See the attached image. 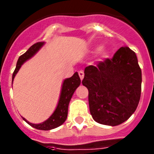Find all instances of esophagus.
I'll return each instance as SVG.
<instances>
[{
    "mask_svg": "<svg viewBox=\"0 0 154 154\" xmlns=\"http://www.w3.org/2000/svg\"><path fill=\"white\" fill-rule=\"evenodd\" d=\"M78 74H79V77H80V78H81V80H82L83 78H84L85 74H84V72H83L82 70H81V71H79V72H78Z\"/></svg>",
    "mask_w": 154,
    "mask_h": 154,
    "instance_id": "esophagus-1",
    "label": "esophagus"
}]
</instances>
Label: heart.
<instances>
[{
  "label": "heart",
  "instance_id": "b5f03b06",
  "mask_svg": "<svg viewBox=\"0 0 154 154\" xmlns=\"http://www.w3.org/2000/svg\"><path fill=\"white\" fill-rule=\"evenodd\" d=\"M97 49H98V48L95 49V50H97ZM100 54H101L102 57H106V56L108 55V51L105 49H101V51H100Z\"/></svg>",
  "mask_w": 154,
  "mask_h": 154
}]
</instances>
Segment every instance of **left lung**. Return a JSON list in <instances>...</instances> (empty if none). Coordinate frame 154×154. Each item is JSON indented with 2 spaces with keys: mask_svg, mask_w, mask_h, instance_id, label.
Returning a JSON list of instances; mask_svg holds the SVG:
<instances>
[{
  "mask_svg": "<svg viewBox=\"0 0 154 154\" xmlns=\"http://www.w3.org/2000/svg\"><path fill=\"white\" fill-rule=\"evenodd\" d=\"M82 85L89 90L94 121L111 126L122 124L135 112L141 97V70L136 53L122 47L112 59L87 66Z\"/></svg>",
  "mask_w": 154,
  "mask_h": 154,
  "instance_id": "obj_1",
  "label": "left lung"
}]
</instances>
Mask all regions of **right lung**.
<instances>
[{
    "mask_svg": "<svg viewBox=\"0 0 154 154\" xmlns=\"http://www.w3.org/2000/svg\"><path fill=\"white\" fill-rule=\"evenodd\" d=\"M44 44L45 42H37L36 44L32 45L27 51L18 58L16 69L13 73V77H12L13 82L16 74L17 73L20 68L21 67V65L26 60L33 57L38 52V50L44 45ZM80 84H81V79L77 72H75L71 77L64 81L57 106L53 114L45 122H42L41 124H32L28 122L27 120H25L24 117H23V120L35 129H41V130H50V129H55L57 127L61 125L67 118L68 107H69L70 100L72 98V94L77 89V87L79 86Z\"/></svg>",
    "mask_w": 154,
    "mask_h": 154,
    "instance_id": "1",
    "label": "right lung"
}]
</instances>
